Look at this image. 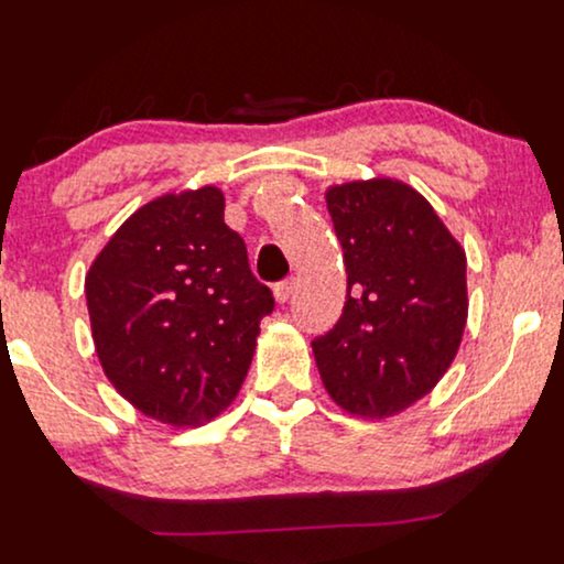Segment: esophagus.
<instances>
[{"mask_svg": "<svg viewBox=\"0 0 564 564\" xmlns=\"http://www.w3.org/2000/svg\"><path fill=\"white\" fill-rule=\"evenodd\" d=\"M293 288H295V280H282L274 284V297L276 303H288L290 295H293Z\"/></svg>", "mask_w": 564, "mask_h": 564, "instance_id": "obj_1", "label": "esophagus"}]
</instances>
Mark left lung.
<instances>
[{"label": "left lung", "instance_id": "8db88e82", "mask_svg": "<svg viewBox=\"0 0 564 564\" xmlns=\"http://www.w3.org/2000/svg\"><path fill=\"white\" fill-rule=\"evenodd\" d=\"M348 295L311 340L324 388L348 412L390 416L452 367L467 322V258L420 192L393 178L327 192Z\"/></svg>", "mask_w": 564, "mask_h": 564}]
</instances>
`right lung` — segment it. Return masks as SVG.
<instances>
[{"mask_svg": "<svg viewBox=\"0 0 564 564\" xmlns=\"http://www.w3.org/2000/svg\"><path fill=\"white\" fill-rule=\"evenodd\" d=\"M105 375L139 412L197 425L227 409L274 295L253 276L224 195L158 197L123 224L86 276Z\"/></svg>", "mask_w": 564, "mask_h": 564, "instance_id": "right-lung-1", "label": "right lung"}]
</instances>
